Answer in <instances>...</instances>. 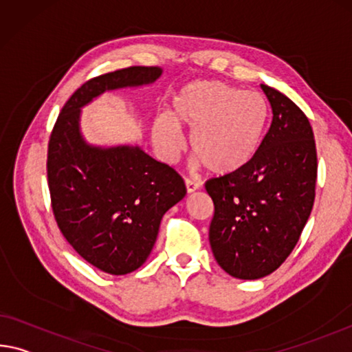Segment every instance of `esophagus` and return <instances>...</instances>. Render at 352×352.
<instances>
[{"mask_svg":"<svg viewBox=\"0 0 352 352\" xmlns=\"http://www.w3.org/2000/svg\"><path fill=\"white\" fill-rule=\"evenodd\" d=\"M185 185H186V191H188V194H191V192H196V191H199L200 189V185L199 183H196V182H192V180H185Z\"/></svg>","mask_w":352,"mask_h":352,"instance_id":"esophagus-1","label":"esophagus"}]
</instances>
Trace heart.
<instances>
[{
  "instance_id": "obj_1",
  "label": "heart",
  "mask_w": 352,
  "mask_h": 352,
  "mask_svg": "<svg viewBox=\"0 0 352 352\" xmlns=\"http://www.w3.org/2000/svg\"><path fill=\"white\" fill-rule=\"evenodd\" d=\"M267 104L256 92L222 81H194L172 98L167 117H156L152 139L164 160L180 152L177 131L189 133L188 150L213 175H232L246 167L263 139Z\"/></svg>"
}]
</instances>
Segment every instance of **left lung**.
Returning <instances> with one entry per match:
<instances>
[{
  "mask_svg": "<svg viewBox=\"0 0 352 352\" xmlns=\"http://www.w3.org/2000/svg\"><path fill=\"white\" fill-rule=\"evenodd\" d=\"M272 120L252 161L205 183L213 199L210 246L232 277L274 272L299 241L314 208L316 147L307 116L274 87L261 85Z\"/></svg>",
  "mask_w": 352,
  "mask_h": 352,
  "instance_id": "1",
  "label": "left lung"
}]
</instances>
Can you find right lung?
<instances>
[{
  "label": "right lung",
  "mask_w": 352,
  "mask_h": 352,
  "mask_svg": "<svg viewBox=\"0 0 352 352\" xmlns=\"http://www.w3.org/2000/svg\"><path fill=\"white\" fill-rule=\"evenodd\" d=\"M160 67H128L85 82L56 120L47 175L54 219L78 254L124 276L146 263L164 213L185 197L183 178L139 146L100 147L81 135V108L106 91L152 85Z\"/></svg>",
  "instance_id": "obj_1"
}]
</instances>
